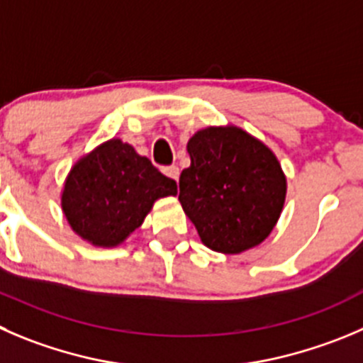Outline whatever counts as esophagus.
Listing matches in <instances>:
<instances>
[{"instance_id": "1", "label": "esophagus", "mask_w": 363, "mask_h": 363, "mask_svg": "<svg viewBox=\"0 0 363 363\" xmlns=\"http://www.w3.org/2000/svg\"><path fill=\"white\" fill-rule=\"evenodd\" d=\"M164 172L172 179H178L179 178V169L178 165H169V167H164Z\"/></svg>"}]
</instances>
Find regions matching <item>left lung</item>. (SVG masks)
<instances>
[{
	"label": "left lung",
	"instance_id": "obj_1",
	"mask_svg": "<svg viewBox=\"0 0 363 363\" xmlns=\"http://www.w3.org/2000/svg\"><path fill=\"white\" fill-rule=\"evenodd\" d=\"M191 165L179 174V203L206 247L237 255L274 228L287 192L278 158L235 126L205 128L187 144Z\"/></svg>",
	"mask_w": 363,
	"mask_h": 363
}]
</instances>
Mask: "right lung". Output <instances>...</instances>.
Listing matches in <instances>:
<instances>
[{
    "instance_id": "add662e5",
    "label": "right lung",
    "mask_w": 363,
    "mask_h": 363,
    "mask_svg": "<svg viewBox=\"0 0 363 363\" xmlns=\"http://www.w3.org/2000/svg\"><path fill=\"white\" fill-rule=\"evenodd\" d=\"M176 192L174 179L162 174L150 158L112 139L71 169L62 192V210L82 239L112 247L144 223L158 198Z\"/></svg>"
}]
</instances>
